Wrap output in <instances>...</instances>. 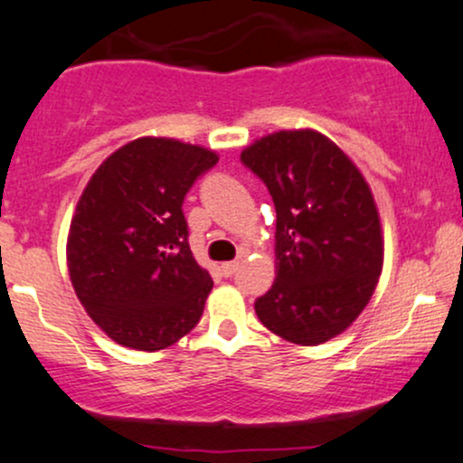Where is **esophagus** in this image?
<instances>
[{
	"instance_id": "esophagus-1",
	"label": "esophagus",
	"mask_w": 463,
	"mask_h": 463,
	"mask_svg": "<svg viewBox=\"0 0 463 463\" xmlns=\"http://www.w3.org/2000/svg\"><path fill=\"white\" fill-rule=\"evenodd\" d=\"M239 269V261H231V263H222V274L224 276H232Z\"/></svg>"
}]
</instances>
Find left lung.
<instances>
[{"label":"left lung","mask_w":463,"mask_h":463,"mask_svg":"<svg viewBox=\"0 0 463 463\" xmlns=\"http://www.w3.org/2000/svg\"><path fill=\"white\" fill-rule=\"evenodd\" d=\"M276 209V280L257 298L263 326L300 346L344 333L383 269L372 191L350 158L316 130H279L241 152Z\"/></svg>","instance_id":"obj_1"}]
</instances>
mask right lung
I'll use <instances>...</instances> for the list:
<instances>
[{
  "label": "right lung",
  "instance_id": "1",
  "mask_svg": "<svg viewBox=\"0 0 463 463\" xmlns=\"http://www.w3.org/2000/svg\"><path fill=\"white\" fill-rule=\"evenodd\" d=\"M217 154L165 137L126 143L80 195L67 237L78 300L126 348L163 350L200 322L213 280L189 248L183 202Z\"/></svg>",
  "mask_w": 463,
  "mask_h": 463
}]
</instances>
